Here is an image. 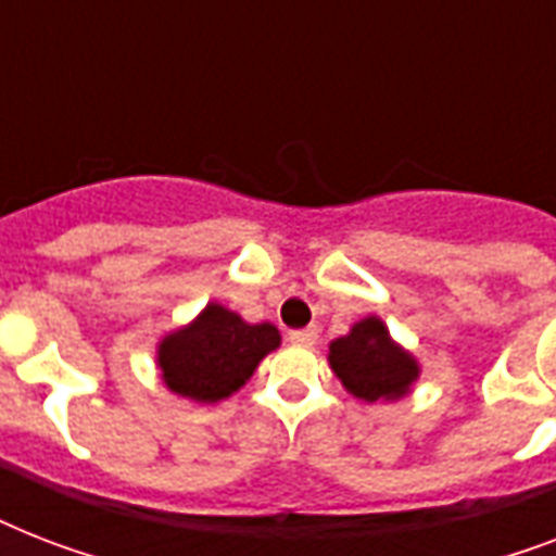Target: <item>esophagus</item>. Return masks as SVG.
Here are the masks:
<instances>
[{
    "instance_id": "obj_1",
    "label": "esophagus",
    "mask_w": 556,
    "mask_h": 556,
    "mask_svg": "<svg viewBox=\"0 0 556 556\" xmlns=\"http://www.w3.org/2000/svg\"><path fill=\"white\" fill-rule=\"evenodd\" d=\"M317 338H320V334H317V329H314V326H308V329H296V331H288V340H291V343H294V346H314V343H317Z\"/></svg>"
}]
</instances>
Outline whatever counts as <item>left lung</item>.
Segmentation results:
<instances>
[{
	"label": "left lung",
	"instance_id": "8db88e82",
	"mask_svg": "<svg viewBox=\"0 0 556 556\" xmlns=\"http://www.w3.org/2000/svg\"><path fill=\"white\" fill-rule=\"evenodd\" d=\"M329 366L349 395L366 404L401 401L421 378L418 357L392 340L378 314L357 320L349 334L329 343Z\"/></svg>",
	"mask_w": 556,
	"mask_h": 556
}]
</instances>
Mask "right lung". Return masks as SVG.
<instances>
[{
	"label": "right lung",
	"instance_id": "1",
	"mask_svg": "<svg viewBox=\"0 0 556 556\" xmlns=\"http://www.w3.org/2000/svg\"><path fill=\"white\" fill-rule=\"evenodd\" d=\"M279 343L277 326L248 323L222 303H207L187 326L159 340L155 364L173 395L218 404L239 392Z\"/></svg>",
	"mask_w": 556,
	"mask_h": 556
}]
</instances>
